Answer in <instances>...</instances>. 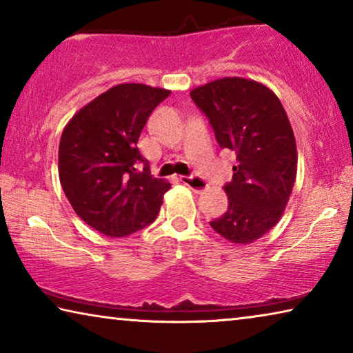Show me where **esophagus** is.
Segmentation results:
<instances>
[{"instance_id":"34e87169","label":"esophagus","mask_w":353,"mask_h":353,"mask_svg":"<svg viewBox=\"0 0 353 353\" xmlns=\"http://www.w3.org/2000/svg\"><path fill=\"white\" fill-rule=\"evenodd\" d=\"M181 182L183 183V185H187V187H190L191 190H194V191H204L205 188H207V183L202 181L201 177H187V176H182L181 177Z\"/></svg>"}]
</instances>
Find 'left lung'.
<instances>
[{"mask_svg":"<svg viewBox=\"0 0 353 353\" xmlns=\"http://www.w3.org/2000/svg\"><path fill=\"white\" fill-rule=\"evenodd\" d=\"M205 113L221 148L236 154L224 191L227 212L210 223L227 241L250 244L276 225L297 172V148L288 115L270 87L248 77H223L190 92Z\"/></svg>","mask_w":353,"mask_h":353,"instance_id":"1","label":"left lung"}]
</instances>
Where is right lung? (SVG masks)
<instances>
[{"label":"right lung","instance_id":"right-lung-1","mask_svg":"<svg viewBox=\"0 0 353 353\" xmlns=\"http://www.w3.org/2000/svg\"><path fill=\"white\" fill-rule=\"evenodd\" d=\"M171 90L118 83L81 107L63 128L59 179L83 223L107 236H128L152 223L171 188L155 179L137 143L155 105ZM143 164V172L138 168Z\"/></svg>","mask_w":353,"mask_h":353}]
</instances>
